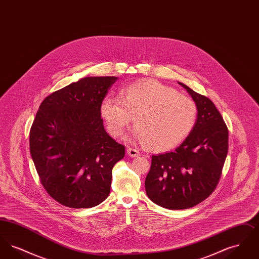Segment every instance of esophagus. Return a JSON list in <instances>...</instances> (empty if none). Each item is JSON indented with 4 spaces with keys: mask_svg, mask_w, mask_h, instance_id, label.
I'll return each mask as SVG.
<instances>
[{
    "mask_svg": "<svg viewBox=\"0 0 259 259\" xmlns=\"http://www.w3.org/2000/svg\"><path fill=\"white\" fill-rule=\"evenodd\" d=\"M127 154L131 157H138L140 155V151L138 149L133 148H128L127 149Z\"/></svg>",
    "mask_w": 259,
    "mask_h": 259,
    "instance_id": "1",
    "label": "esophagus"
}]
</instances>
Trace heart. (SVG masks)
<instances>
[{"label":"heart","instance_id":"1","mask_svg":"<svg viewBox=\"0 0 259 259\" xmlns=\"http://www.w3.org/2000/svg\"><path fill=\"white\" fill-rule=\"evenodd\" d=\"M100 113L113 137L122 135L134 117L133 135L146 148L166 151L180 146L192 132L198 117L196 103L156 80L125 87L120 99L106 97Z\"/></svg>","mask_w":259,"mask_h":259}]
</instances>
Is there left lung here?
I'll return each mask as SVG.
<instances>
[{
    "label": "left lung",
    "mask_w": 259,
    "mask_h": 259,
    "mask_svg": "<svg viewBox=\"0 0 259 259\" xmlns=\"http://www.w3.org/2000/svg\"><path fill=\"white\" fill-rule=\"evenodd\" d=\"M196 103V124L175 151L152 155L145 186L148 198L169 209H189L209 197L228 152V129L214 104L179 82Z\"/></svg>",
    "instance_id": "1"
}]
</instances>
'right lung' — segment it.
I'll list each match as a JSON object with an SVG mask.
<instances>
[{
	"label": "right lung",
	"instance_id": "obj_1",
	"mask_svg": "<svg viewBox=\"0 0 259 259\" xmlns=\"http://www.w3.org/2000/svg\"><path fill=\"white\" fill-rule=\"evenodd\" d=\"M116 76H88L45 99L30 130L40 183L65 207L92 208L111 191L112 168L125 148L103 125L100 104Z\"/></svg>",
	"mask_w": 259,
	"mask_h": 259
}]
</instances>
